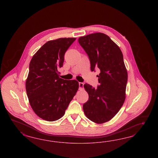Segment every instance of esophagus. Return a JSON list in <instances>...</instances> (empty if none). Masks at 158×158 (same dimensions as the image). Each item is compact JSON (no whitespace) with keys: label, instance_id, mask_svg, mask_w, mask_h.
<instances>
[{"label":"esophagus","instance_id":"1","mask_svg":"<svg viewBox=\"0 0 158 158\" xmlns=\"http://www.w3.org/2000/svg\"><path fill=\"white\" fill-rule=\"evenodd\" d=\"M83 85H84L83 83H81V82H79V89H80V90L83 89Z\"/></svg>","mask_w":158,"mask_h":158}]
</instances>
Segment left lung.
Returning <instances> with one entry per match:
<instances>
[{"label": "left lung", "instance_id": "left-lung-1", "mask_svg": "<svg viewBox=\"0 0 158 158\" xmlns=\"http://www.w3.org/2000/svg\"><path fill=\"white\" fill-rule=\"evenodd\" d=\"M87 54L91 71L99 69L100 85L93 88L85 84L89 100L83 105L86 117L101 124L112 119L119 112L126 98L127 71L119 47L103 33L89 34L78 39Z\"/></svg>", "mask_w": 158, "mask_h": 158}]
</instances>
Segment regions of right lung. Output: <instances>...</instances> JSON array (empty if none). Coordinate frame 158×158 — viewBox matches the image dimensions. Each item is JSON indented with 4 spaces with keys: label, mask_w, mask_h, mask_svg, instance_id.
<instances>
[{
    "label": "right lung",
    "mask_w": 158,
    "mask_h": 158,
    "mask_svg": "<svg viewBox=\"0 0 158 158\" xmlns=\"http://www.w3.org/2000/svg\"><path fill=\"white\" fill-rule=\"evenodd\" d=\"M75 40L63 38L48 41L31 60L25 88L31 108L42 119L52 122L62 118L79 89L78 81L60 78L57 70Z\"/></svg>",
    "instance_id": "1"
}]
</instances>
